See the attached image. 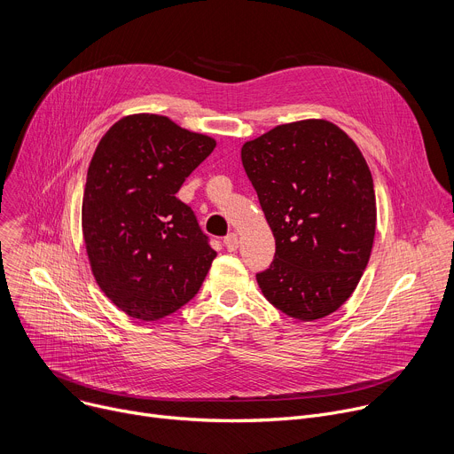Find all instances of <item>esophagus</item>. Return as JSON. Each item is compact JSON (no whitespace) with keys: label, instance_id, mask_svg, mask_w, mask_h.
Here are the masks:
<instances>
[{"label":"esophagus","instance_id":"1","mask_svg":"<svg viewBox=\"0 0 454 454\" xmlns=\"http://www.w3.org/2000/svg\"><path fill=\"white\" fill-rule=\"evenodd\" d=\"M238 243H239V239H238V234H236V232H231V234H227V236L223 238V246H225L227 251H231V253H234V251L238 249Z\"/></svg>","mask_w":454,"mask_h":454}]
</instances>
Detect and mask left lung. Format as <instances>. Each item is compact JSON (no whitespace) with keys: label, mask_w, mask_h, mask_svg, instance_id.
Masks as SVG:
<instances>
[{"label":"left lung","mask_w":454,"mask_h":454,"mask_svg":"<svg viewBox=\"0 0 454 454\" xmlns=\"http://www.w3.org/2000/svg\"><path fill=\"white\" fill-rule=\"evenodd\" d=\"M241 163L276 239L256 274L263 296L296 320L331 315L356 289L374 241L365 158L334 123L301 120L243 144Z\"/></svg>","instance_id":"obj_1"}]
</instances>
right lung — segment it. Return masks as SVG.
<instances>
[{
    "label": "right lung",
    "mask_w": 454,
    "mask_h": 454,
    "mask_svg": "<svg viewBox=\"0 0 454 454\" xmlns=\"http://www.w3.org/2000/svg\"><path fill=\"white\" fill-rule=\"evenodd\" d=\"M216 147L158 114H130L99 139L87 170L82 229L99 289L129 317L154 322L201 287L216 251L176 198Z\"/></svg>",
    "instance_id": "right-lung-1"
}]
</instances>
